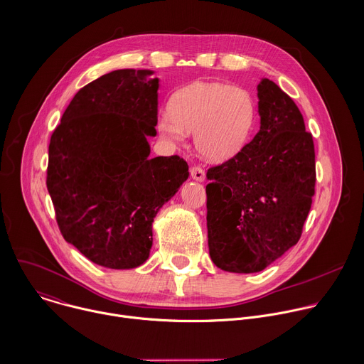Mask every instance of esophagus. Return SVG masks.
<instances>
[{"instance_id":"1","label":"esophagus","mask_w":364,"mask_h":364,"mask_svg":"<svg viewBox=\"0 0 364 364\" xmlns=\"http://www.w3.org/2000/svg\"><path fill=\"white\" fill-rule=\"evenodd\" d=\"M190 174H191V177H193L194 180H197V181H203V180L205 178V173H204V170H203L200 166H193V167L190 168Z\"/></svg>"}]
</instances>
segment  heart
Instances as JSON below:
<instances>
[{
  "label": "heart",
  "mask_w": 364,
  "mask_h": 364,
  "mask_svg": "<svg viewBox=\"0 0 364 364\" xmlns=\"http://www.w3.org/2000/svg\"><path fill=\"white\" fill-rule=\"evenodd\" d=\"M256 117V105L245 88L196 81L177 90L170 109L160 112L157 129L171 143H183L194 132L198 151L215 161L245 146Z\"/></svg>",
  "instance_id": "obj_1"
}]
</instances>
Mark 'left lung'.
<instances>
[{
    "label": "left lung",
    "instance_id": "obj_1",
    "mask_svg": "<svg viewBox=\"0 0 364 364\" xmlns=\"http://www.w3.org/2000/svg\"><path fill=\"white\" fill-rule=\"evenodd\" d=\"M257 91L259 133L207 171L210 257L231 273L260 272L297 245L314 196V143L299 107L269 78Z\"/></svg>",
    "mask_w": 364,
    "mask_h": 364
}]
</instances>
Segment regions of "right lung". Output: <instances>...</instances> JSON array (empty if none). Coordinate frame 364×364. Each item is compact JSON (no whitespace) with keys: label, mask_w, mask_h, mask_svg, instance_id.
Returning <instances> with one entry per match:
<instances>
[{"label":"right lung","mask_w":364,"mask_h":364,"mask_svg":"<svg viewBox=\"0 0 364 364\" xmlns=\"http://www.w3.org/2000/svg\"><path fill=\"white\" fill-rule=\"evenodd\" d=\"M115 70L71 100L48 147L47 188L65 241L108 269L143 264L153 221L188 178L178 156L150 159L159 119V78Z\"/></svg>","instance_id":"right-lung-1"}]
</instances>
